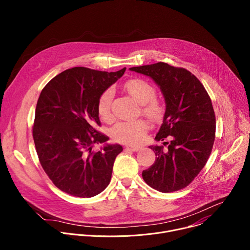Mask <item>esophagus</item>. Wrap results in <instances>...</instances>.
Instances as JSON below:
<instances>
[{
  "label": "esophagus",
  "instance_id": "esophagus-1",
  "mask_svg": "<svg viewBox=\"0 0 250 250\" xmlns=\"http://www.w3.org/2000/svg\"><path fill=\"white\" fill-rule=\"evenodd\" d=\"M127 149H130L132 151H138L141 149V146H126Z\"/></svg>",
  "mask_w": 250,
  "mask_h": 250
}]
</instances>
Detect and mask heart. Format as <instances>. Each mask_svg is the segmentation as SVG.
Returning a JSON list of instances; mask_svg holds the SVG:
<instances>
[{
    "mask_svg": "<svg viewBox=\"0 0 250 250\" xmlns=\"http://www.w3.org/2000/svg\"><path fill=\"white\" fill-rule=\"evenodd\" d=\"M125 90L130 97L142 104V113L152 122L159 121L164 113L162 104L154 98V87L144 79H132L125 83ZM114 96L113 89L105 90L98 101V113L103 120H110L111 104ZM147 130L146 122L137 120L132 122H122L116 124L111 129L112 137L124 144H138L144 138Z\"/></svg>",
    "mask_w": 250,
    "mask_h": 250,
    "instance_id": "obj_1",
    "label": "heart"
}]
</instances>
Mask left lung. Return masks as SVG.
<instances>
[{"label": "left lung", "instance_id": "1", "mask_svg": "<svg viewBox=\"0 0 250 250\" xmlns=\"http://www.w3.org/2000/svg\"><path fill=\"white\" fill-rule=\"evenodd\" d=\"M150 77L160 88L166 109L157 141L169 138L167 148L150 146L155 162L142 171L153 189L174 192L187 187L206 165L215 141L216 116L211 101L198 78L184 68L164 62L129 68Z\"/></svg>", "mask_w": 250, "mask_h": 250}]
</instances>
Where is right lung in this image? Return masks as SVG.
<instances>
[{"label":"right lung","mask_w":250,"mask_h":250,"mask_svg":"<svg viewBox=\"0 0 250 250\" xmlns=\"http://www.w3.org/2000/svg\"><path fill=\"white\" fill-rule=\"evenodd\" d=\"M125 68L105 72L85 67L67 69L51 79L39 98L32 135L41 164L61 191L91 198L108 187L115 159L123 151L99 132L98 101ZM103 143L98 153L92 146Z\"/></svg>","instance_id":"add662e5"}]
</instances>
